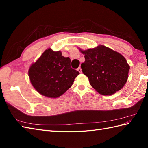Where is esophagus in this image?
<instances>
[{
  "label": "esophagus",
  "instance_id": "1",
  "mask_svg": "<svg viewBox=\"0 0 148 148\" xmlns=\"http://www.w3.org/2000/svg\"><path fill=\"white\" fill-rule=\"evenodd\" d=\"M77 71H79L80 73H82V69H81V68L80 67L77 69Z\"/></svg>",
  "mask_w": 148,
  "mask_h": 148
}]
</instances>
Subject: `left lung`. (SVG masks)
I'll return each instance as SVG.
<instances>
[{
    "label": "left lung",
    "instance_id": "obj_1",
    "mask_svg": "<svg viewBox=\"0 0 148 148\" xmlns=\"http://www.w3.org/2000/svg\"><path fill=\"white\" fill-rule=\"evenodd\" d=\"M81 52L85 61L81 65L90 84L103 95H112L127 83L130 66L119 53L104 46Z\"/></svg>",
    "mask_w": 148,
    "mask_h": 148
}]
</instances>
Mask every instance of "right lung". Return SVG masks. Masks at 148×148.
I'll return each mask as SVG.
<instances>
[{
	"label": "right lung",
	"instance_id": "add662e5",
	"mask_svg": "<svg viewBox=\"0 0 148 148\" xmlns=\"http://www.w3.org/2000/svg\"><path fill=\"white\" fill-rule=\"evenodd\" d=\"M79 72L71 67V59L60 51L48 49L30 66V82L41 95L56 98L64 94L73 84Z\"/></svg>",
	"mask_w": 148,
	"mask_h": 148
}]
</instances>
